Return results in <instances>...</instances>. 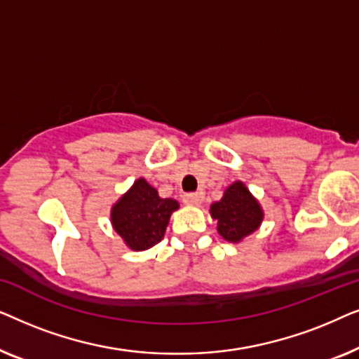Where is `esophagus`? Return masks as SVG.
I'll return each instance as SVG.
<instances>
[{
  "instance_id": "1",
  "label": "esophagus",
  "mask_w": 359,
  "mask_h": 359,
  "mask_svg": "<svg viewBox=\"0 0 359 359\" xmlns=\"http://www.w3.org/2000/svg\"><path fill=\"white\" fill-rule=\"evenodd\" d=\"M183 203L184 204H189V205H199L201 204V194L199 193H188V194H184Z\"/></svg>"
}]
</instances>
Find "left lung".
I'll use <instances>...</instances> for the list:
<instances>
[{"instance_id":"8db88e82","label":"left lung","mask_w":359,"mask_h":359,"mask_svg":"<svg viewBox=\"0 0 359 359\" xmlns=\"http://www.w3.org/2000/svg\"><path fill=\"white\" fill-rule=\"evenodd\" d=\"M210 214L217 220L219 233L233 243L255 232L263 220L258 201L240 181L230 184L224 198L210 205Z\"/></svg>"}]
</instances>
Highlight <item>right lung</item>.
Instances as JSON below:
<instances>
[{
    "mask_svg": "<svg viewBox=\"0 0 359 359\" xmlns=\"http://www.w3.org/2000/svg\"><path fill=\"white\" fill-rule=\"evenodd\" d=\"M178 208L175 199H161L156 189L140 178L117 201L111 219L127 247L140 252L163 238L170 215Z\"/></svg>",
    "mask_w": 359,
    "mask_h": 359,
    "instance_id": "obj_1",
    "label": "right lung"
}]
</instances>
